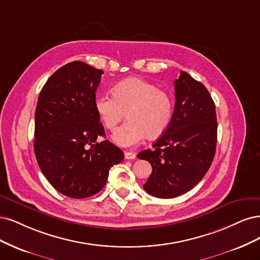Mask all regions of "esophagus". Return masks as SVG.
Instances as JSON below:
<instances>
[{
  "label": "esophagus",
  "instance_id": "34e87169",
  "mask_svg": "<svg viewBox=\"0 0 260 260\" xmlns=\"http://www.w3.org/2000/svg\"><path fill=\"white\" fill-rule=\"evenodd\" d=\"M124 156H125V158H126V160H135V158H136V153L125 151Z\"/></svg>",
  "mask_w": 260,
  "mask_h": 260
}]
</instances>
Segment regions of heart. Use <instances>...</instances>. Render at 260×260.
Masks as SVG:
<instances>
[{"label":"heart","instance_id":"b5f03b06","mask_svg":"<svg viewBox=\"0 0 260 260\" xmlns=\"http://www.w3.org/2000/svg\"><path fill=\"white\" fill-rule=\"evenodd\" d=\"M111 93L112 96H97L94 108L104 126L111 132L115 131L126 112L128 121L112 137L116 145L135 146L146 137L161 136L170 126L174 113L173 98L154 83L131 78L115 84Z\"/></svg>","mask_w":260,"mask_h":260}]
</instances>
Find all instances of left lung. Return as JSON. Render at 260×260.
Listing matches in <instances>:
<instances>
[{"mask_svg":"<svg viewBox=\"0 0 260 260\" xmlns=\"http://www.w3.org/2000/svg\"><path fill=\"white\" fill-rule=\"evenodd\" d=\"M175 108L170 126L138 153L152 166L144 189L156 198L186 193L202 180L214 160L217 142L215 104L206 87L185 71L175 80Z\"/></svg>","mask_w":260,"mask_h":260,"instance_id":"1","label":"left lung"}]
</instances>
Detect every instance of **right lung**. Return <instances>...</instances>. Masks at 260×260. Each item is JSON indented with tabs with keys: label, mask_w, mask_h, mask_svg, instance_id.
<instances>
[{
	"label": "right lung",
	"mask_w": 260,
	"mask_h": 260,
	"mask_svg": "<svg viewBox=\"0 0 260 260\" xmlns=\"http://www.w3.org/2000/svg\"><path fill=\"white\" fill-rule=\"evenodd\" d=\"M103 70L83 61L58 69L42 88L36 109L35 152L41 172L66 197L84 199L106 185L124 153L109 140L94 100Z\"/></svg>",
	"instance_id": "right-lung-1"
}]
</instances>
